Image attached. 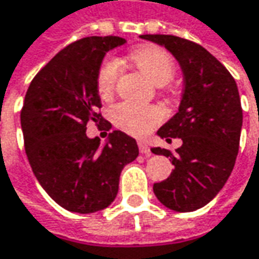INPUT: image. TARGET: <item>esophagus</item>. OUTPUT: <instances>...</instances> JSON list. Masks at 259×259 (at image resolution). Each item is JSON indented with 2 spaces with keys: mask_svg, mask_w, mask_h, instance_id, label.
<instances>
[{
  "mask_svg": "<svg viewBox=\"0 0 259 259\" xmlns=\"http://www.w3.org/2000/svg\"><path fill=\"white\" fill-rule=\"evenodd\" d=\"M138 148H140V153H141V154L151 155V150H150V147H148L147 143H144V141H140V143H138Z\"/></svg>",
  "mask_w": 259,
  "mask_h": 259,
  "instance_id": "1",
  "label": "esophagus"
}]
</instances>
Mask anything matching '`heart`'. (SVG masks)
I'll use <instances>...</instances> for the list:
<instances>
[{"instance_id": "heart-1", "label": "heart", "mask_w": 259, "mask_h": 259, "mask_svg": "<svg viewBox=\"0 0 259 259\" xmlns=\"http://www.w3.org/2000/svg\"><path fill=\"white\" fill-rule=\"evenodd\" d=\"M130 57L135 66L153 83L158 86L170 82L176 72V65L171 56L161 47H141L133 52ZM119 73L121 67L115 59L108 57L101 63L96 73V89L102 99H109L114 95ZM111 118L114 124L125 133L143 137L163 121L164 114L158 106H144L133 102H121L112 108Z\"/></svg>"}]
</instances>
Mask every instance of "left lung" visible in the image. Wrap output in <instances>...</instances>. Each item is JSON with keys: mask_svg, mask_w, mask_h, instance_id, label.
<instances>
[{"mask_svg": "<svg viewBox=\"0 0 259 259\" xmlns=\"http://www.w3.org/2000/svg\"><path fill=\"white\" fill-rule=\"evenodd\" d=\"M141 38L164 46L177 59L184 75L179 112L157 134L167 141L182 138L173 154L151 148L154 154L170 157L174 170L153 190L165 207L193 212L221 192L232 173L239 150L242 108L236 82L213 55L200 45L170 34H144Z\"/></svg>", "mask_w": 259, "mask_h": 259, "instance_id": "obj_1", "label": "left lung"}]
</instances>
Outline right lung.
Wrapping results in <instances>:
<instances>
[{"mask_svg": "<svg viewBox=\"0 0 259 259\" xmlns=\"http://www.w3.org/2000/svg\"><path fill=\"white\" fill-rule=\"evenodd\" d=\"M122 37H85L62 49L34 76L21 109L25 154L35 179L66 210L94 213L114 202L119 176L138 157V145L122 131H112L101 147L88 138L86 125L111 124L99 109L96 73Z\"/></svg>", "mask_w": 259, "mask_h": 259, "instance_id": "1", "label": "right lung"}]
</instances>
